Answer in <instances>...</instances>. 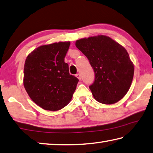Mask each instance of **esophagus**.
Returning <instances> with one entry per match:
<instances>
[{"label": "esophagus", "mask_w": 153, "mask_h": 153, "mask_svg": "<svg viewBox=\"0 0 153 153\" xmlns=\"http://www.w3.org/2000/svg\"><path fill=\"white\" fill-rule=\"evenodd\" d=\"M76 78L78 79H79V80H81V74H79V73L76 74Z\"/></svg>", "instance_id": "obj_1"}]
</instances>
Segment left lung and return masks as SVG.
Instances as JSON below:
<instances>
[{
    "mask_svg": "<svg viewBox=\"0 0 153 153\" xmlns=\"http://www.w3.org/2000/svg\"><path fill=\"white\" fill-rule=\"evenodd\" d=\"M75 45L94 70L95 82L89 89L95 100L107 105L121 100L130 89L134 72L124 47L103 35L78 39Z\"/></svg>",
    "mask_w": 153,
    "mask_h": 153,
    "instance_id": "left-lung-1",
    "label": "left lung"
}]
</instances>
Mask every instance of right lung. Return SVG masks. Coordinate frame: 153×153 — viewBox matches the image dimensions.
<instances>
[{
	"mask_svg": "<svg viewBox=\"0 0 153 153\" xmlns=\"http://www.w3.org/2000/svg\"><path fill=\"white\" fill-rule=\"evenodd\" d=\"M70 42L43 45L27 56L23 85L29 97L42 109L58 111L68 105L79 79L69 73L64 58Z\"/></svg>",
	"mask_w": 153,
	"mask_h": 153,
	"instance_id": "add662e5",
	"label": "right lung"
}]
</instances>
